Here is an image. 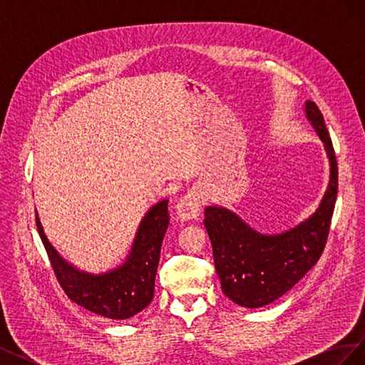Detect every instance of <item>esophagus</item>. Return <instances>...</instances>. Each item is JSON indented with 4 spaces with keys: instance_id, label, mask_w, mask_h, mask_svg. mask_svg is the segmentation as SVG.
<instances>
[{
    "instance_id": "esophagus-1",
    "label": "esophagus",
    "mask_w": 365,
    "mask_h": 365,
    "mask_svg": "<svg viewBox=\"0 0 365 365\" xmlns=\"http://www.w3.org/2000/svg\"><path fill=\"white\" fill-rule=\"evenodd\" d=\"M201 213V200L196 192L185 193L176 205V216L181 220L196 219Z\"/></svg>"
}]
</instances>
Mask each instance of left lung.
Listing matches in <instances>:
<instances>
[{
  "label": "left lung",
  "mask_w": 365,
  "mask_h": 365,
  "mask_svg": "<svg viewBox=\"0 0 365 365\" xmlns=\"http://www.w3.org/2000/svg\"><path fill=\"white\" fill-rule=\"evenodd\" d=\"M306 115L330 158V182L322 205L306 222L279 236H263L227 208L207 207L204 225L224 294L239 306L260 307L277 300L322 257L338 193V164L324 117L314 102Z\"/></svg>",
  "instance_id": "left-lung-1"
}]
</instances>
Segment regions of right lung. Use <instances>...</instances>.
Wrapping results in <instances>:
<instances>
[{"label": "right lung", "mask_w": 365, "mask_h": 365, "mask_svg": "<svg viewBox=\"0 0 365 365\" xmlns=\"http://www.w3.org/2000/svg\"><path fill=\"white\" fill-rule=\"evenodd\" d=\"M168 202L164 200L149 210L141 220L128 262L105 275L81 272L65 262L50 245L36 215V227L53 272L70 300L113 319H126L141 312L153 298L161 242L169 227Z\"/></svg>", "instance_id": "add662e5"}]
</instances>
